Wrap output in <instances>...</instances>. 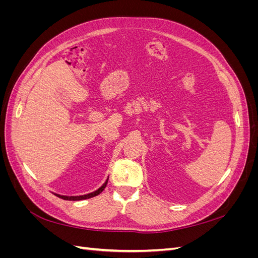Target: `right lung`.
I'll return each mask as SVG.
<instances>
[{"mask_svg": "<svg viewBox=\"0 0 258 258\" xmlns=\"http://www.w3.org/2000/svg\"><path fill=\"white\" fill-rule=\"evenodd\" d=\"M108 179V178H107ZM107 179L104 182V184L100 187V188H98L97 190L92 191L90 194H87V195H83V196H62V195H58V194H54L56 195L57 197L63 199V200H71V201H77V200H84V199H89V198H92V197H96L98 196V195H100L101 192H102L104 190V188L106 187V184H107Z\"/></svg>", "mask_w": 258, "mask_h": 258, "instance_id": "obj_1", "label": "right lung"}]
</instances>
